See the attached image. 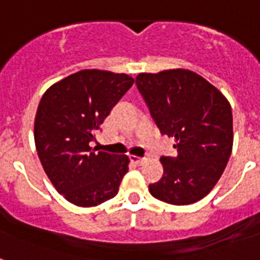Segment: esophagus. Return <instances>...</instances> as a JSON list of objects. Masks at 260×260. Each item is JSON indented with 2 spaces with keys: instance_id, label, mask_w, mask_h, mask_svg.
Listing matches in <instances>:
<instances>
[{
  "instance_id": "34e87169",
  "label": "esophagus",
  "mask_w": 260,
  "mask_h": 260,
  "mask_svg": "<svg viewBox=\"0 0 260 260\" xmlns=\"http://www.w3.org/2000/svg\"><path fill=\"white\" fill-rule=\"evenodd\" d=\"M129 159H131V162L136 163V165H142V163L144 162V159L139 158V156H136V155H131Z\"/></svg>"
}]
</instances>
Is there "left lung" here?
Masks as SVG:
<instances>
[{"instance_id":"1","label":"left lung","mask_w":260,"mask_h":260,"mask_svg":"<svg viewBox=\"0 0 260 260\" xmlns=\"http://www.w3.org/2000/svg\"><path fill=\"white\" fill-rule=\"evenodd\" d=\"M136 85L160 134L175 139L178 155L162 156L163 177L148 186L171 205L204 198L224 173L234 144L228 100L201 75L175 69L142 73Z\"/></svg>"}]
</instances>
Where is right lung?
I'll use <instances>...</instances> for the list:
<instances>
[{
    "label": "right lung",
    "instance_id": "obj_1",
    "mask_svg": "<svg viewBox=\"0 0 260 260\" xmlns=\"http://www.w3.org/2000/svg\"><path fill=\"white\" fill-rule=\"evenodd\" d=\"M135 79L104 70H81L43 94L35 117V144L55 189L77 206H97L118 193L129 158L100 151L95 140L110 110Z\"/></svg>",
    "mask_w": 260,
    "mask_h": 260
}]
</instances>
